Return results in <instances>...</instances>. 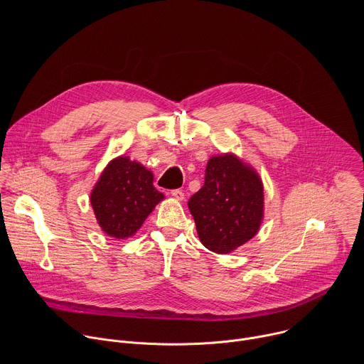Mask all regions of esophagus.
<instances>
[{
  "instance_id": "34e87169",
  "label": "esophagus",
  "mask_w": 364,
  "mask_h": 364,
  "mask_svg": "<svg viewBox=\"0 0 364 364\" xmlns=\"http://www.w3.org/2000/svg\"><path fill=\"white\" fill-rule=\"evenodd\" d=\"M171 196H173L174 198L180 200V201H183V200L186 198V194H184L181 190H173V191H171Z\"/></svg>"
}]
</instances>
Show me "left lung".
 Returning a JSON list of instances; mask_svg holds the SVG:
<instances>
[{
	"label": "left lung",
	"mask_w": 364,
	"mask_h": 364,
	"mask_svg": "<svg viewBox=\"0 0 364 364\" xmlns=\"http://www.w3.org/2000/svg\"><path fill=\"white\" fill-rule=\"evenodd\" d=\"M264 183L257 171L233 152L213 155L204 186L188 200L200 242L226 255L250 240L264 220Z\"/></svg>",
	"instance_id": "1"
}]
</instances>
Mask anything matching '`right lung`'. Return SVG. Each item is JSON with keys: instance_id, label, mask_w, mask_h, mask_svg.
Masks as SVG:
<instances>
[{"instance_id": "right-lung-1", "label": "right lung", "mask_w": 364, "mask_h": 364, "mask_svg": "<svg viewBox=\"0 0 364 364\" xmlns=\"http://www.w3.org/2000/svg\"><path fill=\"white\" fill-rule=\"evenodd\" d=\"M154 174L127 155L111 160L90 191V204L103 233L115 239L134 236L160 201Z\"/></svg>"}]
</instances>
